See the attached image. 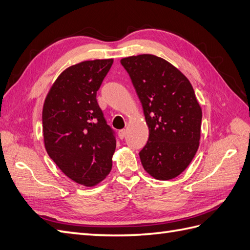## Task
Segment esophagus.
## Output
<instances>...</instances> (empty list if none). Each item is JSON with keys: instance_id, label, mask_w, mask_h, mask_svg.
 <instances>
[{"instance_id": "obj_1", "label": "esophagus", "mask_w": 250, "mask_h": 250, "mask_svg": "<svg viewBox=\"0 0 250 250\" xmlns=\"http://www.w3.org/2000/svg\"><path fill=\"white\" fill-rule=\"evenodd\" d=\"M125 135H126V130H125V129H122V130L119 131V138H120L121 140L125 138Z\"/></svg>"}]
</instances>
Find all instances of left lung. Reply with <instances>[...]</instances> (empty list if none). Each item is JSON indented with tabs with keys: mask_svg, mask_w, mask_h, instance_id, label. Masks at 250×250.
Masks as SVG:
<instances>
[{
	"mask_svg": "<svg viewBox=\"0 0 250 250\" xmlns=\"http://www.w3.org/2000/svg\"><path fill=\"white\" fill-rule=\"evenodd\" d=\"M141 102L148 141L140 151L144 169L154 178L177 177L199 146L202 108L188 79L155 55L121 59Z\"/></svg>",
	"mask_w": 250,
	"mask_h": 250,
	"instance_id": "obj_1",
	"label": "left lung"
}]
</instances>
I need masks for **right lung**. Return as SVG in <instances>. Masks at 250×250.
<instances>
[{
	"instance_id": "right-lung-1",
	"label": "right lung",
	"mask_w": 250,
	"mask_h": 250,
	"mask_svg": "<svg viewBox=\"0 0 250 250\" xmlns=\"http://www.w3.org/2000/svg\"><path fill=\"white\" fill-rule=\"evenodd\" d=\"M113 59L83 62L65 69L53 83L42 110L44 145L64 175L93 187L110 173L115 133L107 124L96 92Z\"/></svg>"
}]
</instances>
